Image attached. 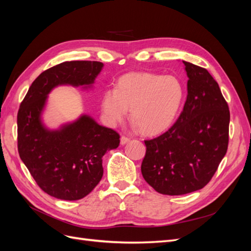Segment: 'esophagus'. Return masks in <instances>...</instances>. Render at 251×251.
<instances>
[{"label": "esophagus", "instance_id": "34e87169", "mask_svg": "<svg viewBox=\"0 0 251 251\" xmlns=\"http://www.w3.org/2000/svg\"><path fill=\"white\" fill-rule=\"evenodd\" d=\"M130 140H131V139L128 138V137H126V136H121V138H120V143L123 144V146H124V144L127 143V142L130 141Z\"/></svg>", "mask_w": 251, "mask_h": 251}]
</instances>
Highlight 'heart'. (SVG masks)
<instances>
[{
	"instance_id": "obj_1",
	"label": "heart",
	"mask_w": 251,
	"mask_h": 251,
	"mask_svg": "<svg viewBox=\"0 0 251 251\" xmlns=\"http://www.w3.org/2000/svg\"><path fill=\"white\" fill-rule=\"evenodd\" d=\"M184 100V87L173 75L150 72L127 73L116 88H108L101 97V109L111 126L123 121L131 108L134 126L149 135L159 134L173 125Z\"/></svg>"
}]
</instances>
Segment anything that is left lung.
Segmentation results:
<instances>
[{
	"label": "left lung",
	"mask_w": 251,
	"mask_h": 251,
	"mask_svg": "<svg viewBox=\"0 0 251 251\" xmlns=\"http://www.w3.org/2000/svg\"><path fill=\"white\" fill-rule=\"evenodd\" d=\"M187 97L169 131L144 140L142 176L156 192L179 196L203 188L214 176L228 147L230 114L209 72L183 62Z\"/></svg>",
	"instance_id": "1"
}]
</instances>
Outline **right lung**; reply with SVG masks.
<instances>
[{
  "instance_id": "1",
  "label": "right lung",
  "mask_w": 251,
  "mask_h": 251,
  "mask_svg": "<svg viewBox=\"0 0 251 251\" xmlns=\"http://www.w3.org/2000/svg\"><path fill=\"white\" fill-rule=\"evenodd\" d=\"M103 64L91 60L65 62L44 71L30 86L18 112V150L22 161L43 191L60 200H79L102 178V156L119 146L112 128L81 115L58 130L42 121L48 94L62 85L90 88Z\"/></svg>"
}]
</instances>
